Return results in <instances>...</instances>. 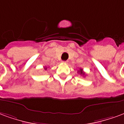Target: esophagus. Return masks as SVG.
<instances>
[{"mask_svg":"<svg viewBox=\"0 0 124 124\" xmlns=\"http://www.w3.org/2000/svg\"><path fill=\"white\" fill-rule=\"evenodd\" d=\"M63 63H67V62H68V61H63Z\"/></svg>","mask_w":124,"mask_h":124,"instance_id":"esophagus-1","label":"esophagus"}]
</instances>
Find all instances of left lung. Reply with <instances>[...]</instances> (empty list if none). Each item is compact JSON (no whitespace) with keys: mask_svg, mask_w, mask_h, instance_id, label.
I'll return each instance as SVG.
<instances>
[{"mask_svg":"<svg viewBox=\"0 0 124 124\" xmlns=\"http://www.w3.org/2000/svg\"><path fill=\"white\" fill-rule=\"evenodd\" d=\"M78 73H80L81 75H85V73L83 72V69H80V71H78Z\"/></svg>","mask_w":124,"mask_h":124,"instance_id":"8db88e82","label":"left lung"}]
</instances>
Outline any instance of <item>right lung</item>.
Wrapping results in <instances>:
<instances>
[{
	"instance_id": "right-lung-1",
	"label": "right lung",
	"mask_w": 124,
	"mask_h": 124,
	"mask_svg": "<svg viewBox=\"0 0 124 124\" xmlns=\"http://www.w3.org/2000/svg\"><path fill=\"white\" fill-rule=\"evenodd\" d=\"M44 69H45V70H46V69H47V67H45Z\"/></svg>"
}]
</instances>
